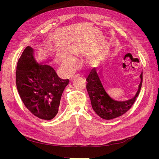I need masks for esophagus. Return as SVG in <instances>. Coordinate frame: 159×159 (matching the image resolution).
I'll use <instances>...</instances> for the list:
<instances>
[{"instance_id":"1","label":"esophagus","mask_w":159,"mask_h":159,"mask_svg":"<svg viewBox=\"0 0 159 159\" xmlns=\"http://www.w3.org/2000/svg\"><path fill=\"white\" fill-rule=\"evenodd\" d=\"M77 76H80V75H79V74H77V75H74V77H72V78H71V80H74V79L75 77H77Z\"/></svg>"}]
</instances>
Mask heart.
I'll return each mask as SVG.
<instances>
[{"label": "heart", "instance_id": "obj_1", "mask_svg": "<svg viewBox=\"0 0 159 159\" xmlns=\"http://www.w3.org/2000/svg\"><path fill=\"white\" fill-rule=\"evenodd\" d=\"M66 64L69 67V68H73L75 66V61L71 58H69L66 61Z\"/></svg>", "mask_w": 159, "mask_h": 159}]
</instances>
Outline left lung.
Returning a JSON list of instances; mask_svg holds the SVG:
<instances>
[{
	"instance_id": "1",
	"label": "left lung",
	"mask_w": 159,
	"mask_h": 159,
	"mask_svg": "<svg viewBox=\"0 0 159 159\" xmlns=\"http://www.w3.org/2000/svg\"><path fill=\"white\" fill-rule=\"evenodd\" d=\"M102 72L98 73L95 68L91 70L87 78L88 92L94 111L103 119L109 120L125 113L132 107L140 92L143 81V71L140 75L141 82L135 95L126 101H116L111 98L103 84Z\"/></svg>"
}]
</instances>
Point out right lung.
<instances>
[{"label":"right lung","instance_id":"obj_1","mask_svg":"<svg viewBox=\"0 0 159 159\" xmlns=\"http://www.w3.org/2000/svg\"><path fill=\"white\" fill-rule=\"evenodd\" d=\"M16 84L26 107L38 118L51 120L58 112L61 95L69 80L60 78L52 66L38 63L34 50L27 46L18 61Z\"/></svg>","mask_w":159,"mask_h":159}]
</instances>
